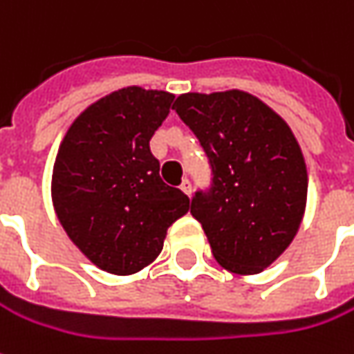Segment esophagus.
<instances>
[{
    "instance_id": "1",
    "label": "esophagus",
    "mask_w": 354,
    "mask_h": 354,
    "mask_svg": "<svg viewBox=\"0 0 354 354\" xmlns=\"http://www.w3.org/2000/svg\"><path fill=\"white\" fill-rule=\"evenodd\" d=\"M180 189H182V192H184V194H186V196H189V194H192V182H189V180H182V184H180Z\"/></svg>"
}]
</instances>
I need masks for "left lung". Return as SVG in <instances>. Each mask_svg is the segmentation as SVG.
<instances>
[{"mask_svg":"<svg viewBox=\"0 0 354 354\" xmlns=\"http://www.w3.org/2000/svg\"><path fill=\"white\" fill-rule=\"evenodd\" d=\"M172 108L213 168V187L192 199L213 256L230 273H261L304 217L308 172L297 137L273 108L238 88L186 93Z\"/></svg>","mask_w":354,"mask_h":354,"instance_id":"8db88e82","label":"left lung"}]
</instances>
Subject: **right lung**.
I'll return each mask as SVG.
<instances>
[{
    "mask_svg": "<svg viewBox=\"0 0 354 354\" xmlns=\"http://www.w3.org/2000/svg\"><path fill=\"white\" fill-rule=\"evenodd\" d=\"M174 95L126 86L98 98L67 129L52 172L62 227L102 271L131 275L158 258L189 197L158 176L149 141Z\"/></svg>",
    "mask_w": 354,
    "mask_h": 354,
    "instance_id": "1",
    "label": "right lung"
}]
</instances>
